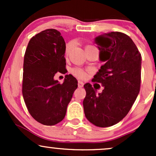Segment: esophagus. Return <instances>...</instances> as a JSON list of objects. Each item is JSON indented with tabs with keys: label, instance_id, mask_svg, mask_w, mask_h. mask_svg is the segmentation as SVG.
Segmentation results:
<instances>
[{
	"label": "esophagus",
	"instance_id": "esophagus-1",
	"mask_svg": "<svg viewBox=\"0 0 156 156\" xmlns=\"http://www.w3.org/2000/svg\"><path fill=\"white\" fill-rule=\"evenodd\" d=\"M78 87H79V88H82V87H83V83L82 81H78Z\"/></svg>",
	"mask_w": 156,
	"mask_h": 156
}]
</instances>
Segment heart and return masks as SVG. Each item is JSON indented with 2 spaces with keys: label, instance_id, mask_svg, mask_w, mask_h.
<instances>
[{
  "label": "heart",
  "instance_id": "obj_1",
  "mask_svg": "<svg viewBox=\"0 0 156 156\" xmlns=\"http://www.w3.org/2000/svg\"><path fill=\"white\" fill-rule=\"evenodd\" d=\"M73 48V42H69L66 45V48H65V53L66 55H69V53H71ZM95 48L94 45H92V44H88V45L86 46L85 49H89V48ZM71 73L74 75L75 76H76L77 78H80V79H85L87 77V72L84 69H80V68H74L71 70Z\"/></svg>",
  "mask_w": 156,
  "mask_h": 156
}]
</instances>
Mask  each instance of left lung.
<instances>
[{
    "label": "left lung",
    "instance_id": "8db88e82",
    "mask_svg": "<svg viewBox=\"0 0 156 156\" xmlns=\"http://www.w3.org/2000/svg\"><path fill=\"white\" fill-rule=\"evenodd\" d=\"M95 42L100 59L105 63L92 81L101 83L104 89L96 94L90 83L84 84L83 110L90 122L105 128L121 121L136 99L140 91L141 55L130 37L122 32L103 34Z\"/></svg>",
    "mask_w": 156,
    "mask_h": 156
}]
</instances>
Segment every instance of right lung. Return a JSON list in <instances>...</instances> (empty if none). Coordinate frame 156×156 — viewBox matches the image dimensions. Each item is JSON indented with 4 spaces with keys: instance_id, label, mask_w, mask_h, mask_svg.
I'll use <instances>...</instances> for the list:
<instances>
[{
    "instance_id": "1",
    "label": "right lung",
    "mask_w": 156,
    "mask_h": 156,
    "mask_svg": "<svg viewBox=\"0 0 156 156\" xmlns=\"http://www.w3.org/2000/svg\"><path fill=\"white\" fill-rule=\"evenodd\" d=\"M66 44L57 30L46 29L30 39L24 55L22 92L28 112L38 122L54 125L63 120L78 81L66 75L63 83L54 80L66 73Z\"/></svg>"
}]
</instances>
